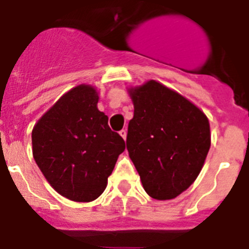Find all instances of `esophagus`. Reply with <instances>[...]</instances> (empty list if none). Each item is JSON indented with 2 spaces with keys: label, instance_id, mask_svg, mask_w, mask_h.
Wrapping results in <instances>:
<instances>
[{
  "label": "esophagus",
  "instance_id": "esophagus-1",
  "mask_svg": "<svg viewBox=\"0 0 249 249\" xmlns=\"http://www.w3.org/2000/svg\"><path fill=\"white\" fill-rule=\"evenodd\" d=\"M119 134H120V135H122V138H123V139H126V130H125V129H123V130H120V131H119Z\"/></svg>",
  "mask_w": 249,
  "mask_h": 249
}]
</instances>
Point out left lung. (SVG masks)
<instances>
[{
	"mask_svg": "<svg viewBox=\"0 0 249 249\" xmlns=\"http://www.w3.org/2000/svg\"><path fill=\"white\" fill-rule=\"evenodd\" d=\"M134 116L126 149L146 193L173 199L193 184L211 148L204 112L180 94L150 80L129 90Z\"/></svg>",
	"mask_w": 249,
	"mask_h": 249,
	"instance_id": "left-lung-1",
	"label": "left lung"
}]
</instances>
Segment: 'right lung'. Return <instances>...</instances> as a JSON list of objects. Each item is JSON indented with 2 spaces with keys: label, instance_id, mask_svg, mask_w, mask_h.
<instances>
[{
  "label": "right lung",
  "instance_id": "obj_1",
  "mask_svg": "<svg viewBox=\"0 0 249 249\" xmlns=\"http://www.w3.org/2000/svg\"><path fill=\"white\" fill-rule=\"evenodd\" d=\"M90 85L71 89L32 130V154L51 187L73 202L101 196L125 142L98 109Z\"/></svg>",
  "mask_w": 249,
  "mask_h": 249
}]
</instances>
